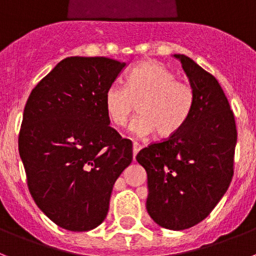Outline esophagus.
<instances>
[{
    "label": "esophagus",
    "instance_id": "obj_1",
    "mask_svg": "<svg viewBox=\"0 0 256 256\" xmlns=\"http://www.w3.org/2000/svg\"><path fill=\"white\" fill-rule=\"evenodd\" d=\"M140 148L142 146L139 144V143H136V142H134V144H132V154H134V158L136 156V154L140 151Z\"/></svg>",
    "mask_w": 256,
    "mask_h": 256
}]
</instances>
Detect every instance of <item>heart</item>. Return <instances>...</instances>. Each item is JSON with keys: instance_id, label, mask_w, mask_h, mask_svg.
Instances as JSON below:
<instances>
[{"instance_id": "1", "label": "heart", "mask_w": 256, "mask_h": 256, "mask_svg": "<svg viewBox=\"0 0 256 256\" xmlns=\"http://www.w3.org/2000/svg\"><path fill=\"white\" fill-rule=\"evenodd\" d=\"M166 66L144 61L132 68L126 86H109L104 106L112 124L124 126L134 113L139 114L130 124V132L138 136L156 132L160 138H169L184 128L194 106L195 92L190 83L176 79Z\"/></svg>"}]
</instances>
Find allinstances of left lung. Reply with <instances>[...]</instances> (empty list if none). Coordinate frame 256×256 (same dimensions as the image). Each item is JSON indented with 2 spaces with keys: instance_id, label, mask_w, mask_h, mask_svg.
<instances>
[{
  "instance_id": "left-lung-1",
  "label": "left lung",
  "mask_w": 256,
  "mask_h": 256,
  "mask_svg": "<svg viewBox=\"0 0 256 256\" xmlns=\"http://www.w3.org/2000/svg\"><path fill=\"white\" fill-rule=\"evenodd\" d=\"M181 61L195 92L184 128L136 154L148 180L147 211L170 230H184L204 220L224 196L234 173L237 128L218 79L188 56Z\"/></svg>"
}]
</instances>
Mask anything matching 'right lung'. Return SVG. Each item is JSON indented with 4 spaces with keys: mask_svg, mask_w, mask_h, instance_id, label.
<instances>
[{
    "mask_svg": "<svg viewBox=\"0 0 256 256\" xmlns=\"http://www.w3.org/2000/svg\"><path fill=\"white\" fill-rule=\"evenodd\" d=\"M126 64L106 57L62 60L30 94L19 154L38 207L54 224L87 232L106 218L132 143L110 128L104 96Z\"/></svg>",
    "mask_w": 256,
    "mask_h": 256,
    "instance_id": "obj_1",
    "label": "right lung"
}]
</instances>
